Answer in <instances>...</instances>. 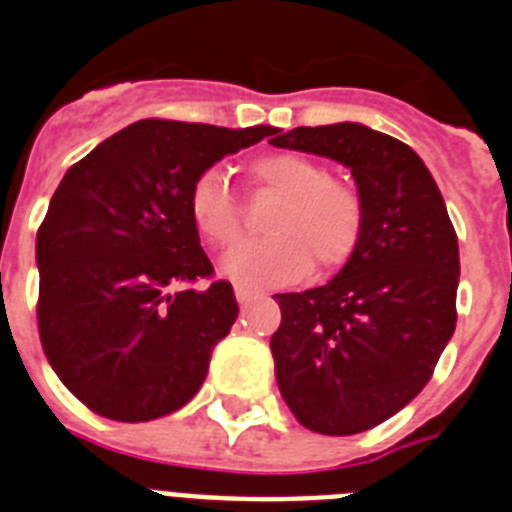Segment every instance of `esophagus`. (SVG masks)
Wrapping results in <instances>:
<instances>
[{"instance_id":"esophagus-1","label":"esophagus","mask_w":512,"mask_h":512,"mask_svg":"<svg viewBox=\"0 0 512 512\" xmlns=\"http://www.w3.org/2000/svg\"><path fill=\"white\" fill-rule=\"evenodd\" d=\"M234 296H237L239 304H247V301L255 299L257 291H255V288H250V286H237V288H234Z\"/></svg>"}]
</instances>
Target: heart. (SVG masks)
I'll list each match as a JSON object with an SVG mask.
<instances>
[{
  "label": "heart",
  "mask_w": 512,
  "mask_h": 512,
  "mask_svg": "<svg viewBox=\"0 0 512 512\" xmlns=\"http://www.w3.org/2000/svg\"><path fill=\"white\" fill-rule=\"evenodd\" d=\"M262 188L281 195L268 221L273 237L247 242L224 257L221 268L239 286H286L301 281L314 260L337 268L353 255L363 231V201L348 182L327 177L324 167L296 151H270L252 162ZM193 226L213 247L242 237V211L221 172L195 177L188 193Z\"/></svg>",
  "instance_id": "obj_1"
}]
</instances>
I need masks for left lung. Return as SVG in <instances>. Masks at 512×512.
<instances>
[{"label": "left lung", "mask_w": 512, "mask_h": 512, "mask_svg": "<svg viewBox=\"0 0 512 512\" xmlns=\"http://www.w3.org/2000/svg\"><path fill=\"white\" fill-rule=\"evenodd\" d=\"M270 144L345 164L363 201L353 255L327 286L275 293V379L304 428L353 435L397 415L456 330L459 239L415 151L361 123L275 128Z\"/></svg>", "instance_id": "obj_1"}]
</instances>
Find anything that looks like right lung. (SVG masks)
I'll list each match as a JSON object with an SVG mask.
<instances>
[{
    "instance_id": "right-lung-1",
    "label": "right lung",
    "mask_w": 512,
    "mask_h": 512,
    "mask_svg": "<svg viewBox=\"0 0 512 512\" xmlns=\"http://www.w3.org/2000/svg\"><path fill=\"white\" fill-rule=\"evenodd\" d=\"M273 126L131 123L66 170L35 239L38 330L66 389L92 412L146 422L198 394L239 306L190 221L208 167Z\"/></svg>"
}]
</instances>
